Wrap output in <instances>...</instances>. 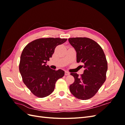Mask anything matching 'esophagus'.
Masks as SVG:
<instances>
[{
  "label": "esophagus",
  "instance_id": "esophagus-1",
  "mask_svg": "<svg viewBox=\"0 0 125 125\" xmlns=\"http://www.w3.org/2000/svg\"><path fill=\"white\" fill-rule=\"evenodd\" d=\"M65 74L66 75H69V74H70V73H69L68 71H65Z\"/></svg>",
  "mask_w": 125,
  "mask_h": 125
}]
</instances>
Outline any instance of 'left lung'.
<instances>
[{"instance_id": "obj_1", "label": "left lung", "mask_w": 125, "mask_h": 125, "mask_svg": "<svg viewBox=\"0 0 125 125\" xmlns=\"http://www.w3.org/2000/svg\"><path fill=\"white\" fill-rule=\"evenodd\" d=\"M69 42L77 52V62L85 69L80 76L71 73L74 81L69 86L70 91L78 99L92 97L106 80L107 62L102 47L96 42L87 37L69 38Z\"/></svg>"}]
</instances>
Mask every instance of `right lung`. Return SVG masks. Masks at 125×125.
I'll use <instances>...</instances> for the list:
<instances>
[{"label": "right lung", "instance_id": "obj_1", "mask_svg": "<svg viewBox=\"0 0 125 125\" xmlns=\"http://www.w3.org/2000/svg\"><path fill=\"white\" fill-rule=\"evenodd\" d=\"M67 40L60 38H42L29 43L20 57L19 71L22 80L37 97H46L54 91L55 83L65 74L62 69L55 70L46 65L57 46Z\"/></svg>", "mask_w": 125, "mask_h": 125}]
</instances>
